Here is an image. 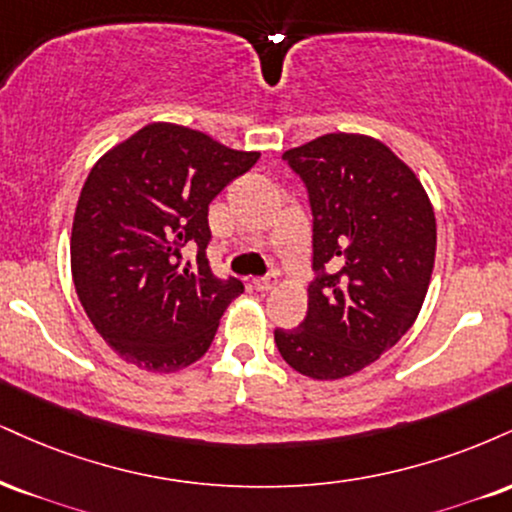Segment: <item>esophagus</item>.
<instances>
[{
	"label": "esophagus",
	"instance_id": "esophagus-1",
	"mask_svg": "<svg viewBox=\"0 0 512 512\" xmlns=\"http://www.w3.org/2000/svg\"><path fill=\"white\" fill-rule=\"evenodd\" d=\"M274 286H276V274H267V276H260V279H252V288L260 293L272 291Z\"/></svg>",
	"mask_w": 512,
	"mask_h": 512
}]
</instances>
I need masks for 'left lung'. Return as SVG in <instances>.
<instances>
[{
	"label": "left lung",
	"mask_w": 512,
	"mask_h": 512,
	"mask_svg": "<svg viewBox=\"0 0 512 512\" xmlns=\"http://www.w3.org/2000/svg\"><path fill=\"white\" fill-rule=\"evenodd\" d=\"M283 162L310 197L315 281L303 324L276 329V348L305 377H350L420 315L436 255L432 202L415 171L369 135H322Z\"/></svg>",
	"instance_id": "obj_1"
}]
</instances>
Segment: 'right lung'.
<instances>
[{"instance_id": "add662e5", "label": "right lung", "mask_w": 512, "mask_h": 512, "mask_svg": "<svg viewBox=\"0 0 512 512\" xmlns=\"http://www.w3.org/2000/svg\"><path fill=\"white\" fill-rule=\"evenodd\" d=\"M176 123H150L92 166L71 231V272L104 341L147 372H176L212 346L219 319L243 293L207 260L209 202L255 166ZM195 244V263L180 252Z\"/></svg>"}]
</instances>
